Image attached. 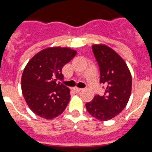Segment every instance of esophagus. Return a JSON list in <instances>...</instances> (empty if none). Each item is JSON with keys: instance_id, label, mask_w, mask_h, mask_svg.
<instances>
[{"instance_id": "34e87169", "label": "esophagus", "mask_w": 152, "mask_h": 152, "mask_svg": "<svg viewBox=\"0 0 152 152\" xmlns=\"http://www.w3.org/2000/svg\"><path fill=\"white\" fill-rule=\"evenodd\" d=\"M73 91H75V92H79L80 91H82V88H77V87H75V88H73Z\"/></svg>"}]
</instances>
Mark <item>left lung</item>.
<instances>
[{
	"label": "left lung",
	"mask_w": 152,
	"mask_h": 152,
	"mask_svg": "<svg viewBox=\"0 0 152 152\" xmlns=\"http://www.w3.org/2000/svg\"><path fill=\"white\" fill-rule=\"evenodd\" d=\"M100 69V83L105 86L102 95H95L86 104L93 117L106 121L115 117L129 102L132 91V76L126 64L115 50L103 44L92 45Z\"/></svg>",
	"instance_id": "obj_1"
}]
</instances>
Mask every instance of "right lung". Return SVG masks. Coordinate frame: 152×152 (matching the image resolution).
<instances>
[{"instance_id":"add662e5","label":"right lung","mask_w":152,"mask_h":152,"mask_svg":"<svg viewBox=\"0 0 152 152\" xmlns=\"http://www.w3.org/2000/svg\"><path fill=\"white\" fill-rule=\"evenodd\" d=\"M76 53L69 48L49 47L37 53L26 64L22 75V92L36 115L51 120L66 109L70 90L57 80L64 79L62 68Z\"/></svg>"}]
</instances>
